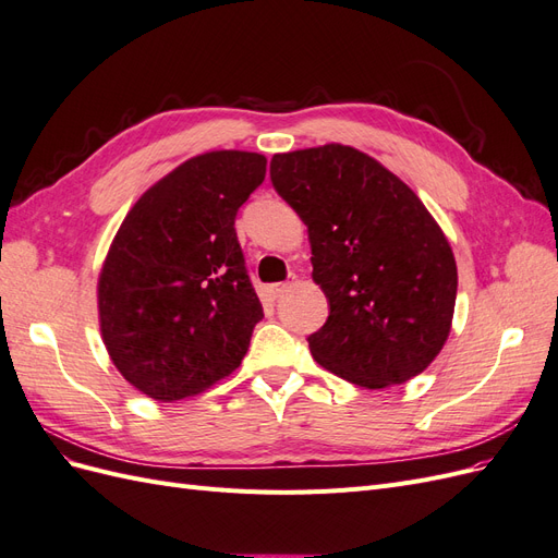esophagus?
<instances>
[{"mask_svg": "<svg viewBox=\"0 0 558 558\" xmlns=\"http://www.w3.org/2000/svg\"><path fill=\"white\" fill-rule=\"evenodd\" d=\"M286 289H289V283H283V281H281V283H269L265 291H267V295H269V298L277 300Z\"/></svg>", "mask_w": 558, "mask_h": 558, "instance_id": "obj_1", "label": "esophagus"}]
</instances>
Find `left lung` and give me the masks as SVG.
I'll return each instance as SVG.
<instances>
[{
	"label": "left lung",
	"mask_w": 558,
	"mask_h": 558,
	"mask_svg": "<svg viewBox=\"0 0 558 558\" xmlns=\"http://www.w3.org/2000/svg\"><path fill=\"white\" fill-rule=\"evenodd\" d=\"M269 179L307 226L312 277L330 305L307 337L314 361L365 388L424 373L447 342L459 286L451 246L424 202L342 144L277 154Z\"/></svg>",
	"instance_id": "left-lung-1"
}]
</instances>
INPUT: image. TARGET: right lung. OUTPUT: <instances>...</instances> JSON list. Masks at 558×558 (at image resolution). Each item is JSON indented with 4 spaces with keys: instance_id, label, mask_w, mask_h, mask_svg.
Segmentation results:
<instances>
[{
    "instance_id": "add662e5",
    "label": "right lung",
    "mask_w": 558,
    "mask_h": 558,
    "mask_svg": "<svg viewBox=\"0 0 558 558\" xmlns=\"http://www.w3.org/2000/svg\"><path fill=\"white\" fill-rule=\"evenodd\" d=\"M267 160L211 150L179 165L118 228L97 283L99 328L134 388L172 402L238 369L263 318L234 218Z\"/></svg>"
}]
</instances>
